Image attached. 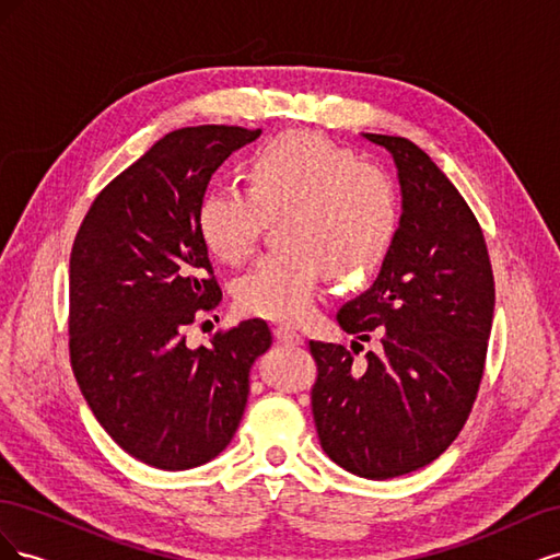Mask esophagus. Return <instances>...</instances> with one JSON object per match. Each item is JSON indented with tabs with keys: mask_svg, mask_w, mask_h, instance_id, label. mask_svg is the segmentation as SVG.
Masks as SVG:
<instances>
[{
	"mask_svg": "<svg viewBox=\"0 0 560 560\" xmlns=\"http://www.w3.org/2000/svg\"><path fill=\"white\" fill-rule=\"evenodd\" d=\"M273 336L278 338V343H284V346H303V336L287 329V327H276L273 329Z\"/></svg>",
	"mask_w": 560,
	"mask_h": 560,
	"instance_id": "1",
	"label": "esophagus"
}]
</instances>
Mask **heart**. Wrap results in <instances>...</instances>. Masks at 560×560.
Returning a JSON list of instances; mask_svg holds the SVG:
<instances>
[{"label": "heart", "instance_id": "b5f03b06", "mask_svg": "<svg viewBox=\"0 0 560 560\" xmlns=\"http://www.w3.org/2000/svg\"><path fill=\"white\" fill-rule=\"evenodd\" d=\"M243 189H208L196 229L217 261L243 264L278 214L280 247L233 287L241 313L299 325L315 311L322 280L366 278L383 266L399 231L393 179L350 149L308 130L257 147L241 165Z\"/></svg>", "mask_w": 560, "mask_h": 560}]
</instances>
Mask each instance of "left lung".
<instances>
[{"label": "left lung", "mask_w": 560, "mask_h": 560, "mask_svg": "<svg viewBox=\"0 0 560 560\" xmlns=\"http://www.w3.org/2000/svg\"><path fill=\"white\" fill-rule=\"evenodd\" d=\"M362 138L393 156L401 217L378 278L336 319L360 341L376 331L383 348L362 366L343 346L311 341V395L325 453L383 481L430 465L460 434L483 376L495 282L477 217L425 151L393 135Z\"/></svg>", "instance_id": "obj_1"}]
</instances>
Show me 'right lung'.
I'll return each instance as SVG.
<instances>
[{"mask_svg":"<svg viewBox=\"0 0 560 560\" xmlns=\"http://www.w3.org/2000/svg\"><path fill=\"white\" fill-rule=\"evenodd\" d=\"M261 128L167 132L95 198L70 257V354L100 425L140 463H210L238 430L249 369L273 343L264 319L186 346L222 290L196 229L217 167Z\"/></svg>","mask_w":560,"mask_h":560,"instance_id":"add662e5","label":"right lung"}]
</instances>
